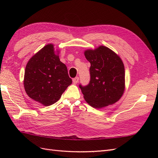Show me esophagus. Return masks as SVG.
<instances>
[{
  "label": "esophagus",
  "mask_w": 158,
  "mask_h": 158,
  "mask_svg": "<svg viewBox=\"0 0 158 158\" xmlns=\"http://www.w3.org/2000/svg\"><path fill=\"white\" fill-rule=\"evenodd\" d=\"M78 81H79V78H78V77H75V78H73V83H74V84H77V83L78 82Z\"/></svg>",
  "instance_id": "esophagus-1"
}]
</instances>
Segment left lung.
I'll list each match as a JSON object with an SVG mask.
<instances>
[{
    "instance_id": "left-lung-1",
    "label": "left lung",
    "mask_w": 158,
    "mask_h": 158,
    "mask_svg": "<svg viewBox=\"0 0 158 158\" xmlns=\"http://www.w3.org/2000/svg\"><path fill=\"white\" fill-rule=\"evenodd\" d=\"M89 62V84L79 87L86 102L94 108H102L118 101L125 90V67L115 52L105 46L84 52Z\"/></svg>"
}]
</instances>
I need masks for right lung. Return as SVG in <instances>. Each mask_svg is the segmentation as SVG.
<instances>
[{
  "label": "right lung",
  "instance_id": "add662e5",
  "mask_svg": "<svg viewBox=\"0 0 158 158\" xmlns=\"http://www.w3.org/2000/svg\"><path fill=\"white\" fill-rule=\"evenodd\" d=\"M73 81L66 66L49 44L28 61L24 74V88L28 96L45 106L54 104Z\"/></svg>",
  "mask_w": 158,
  "mask_h": 158
}]
</instances>
